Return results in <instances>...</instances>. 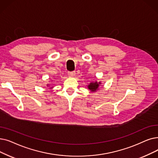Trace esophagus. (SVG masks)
<instances>
[{
    "mask_svg": "<svg viewBox=\"0 0 158 158\" xmlns=\"http://www.w3.org/2000/svg\"><path fill=\"white\" fill-rule=\"evenodd\" d=\"M68 75H69L70 77H73L74 75H75V72H69L68 73Z\"/></svg>",
    "mask_w": 158,
    "mask_h": 158,
    "instance_id": "1",
    "label": "esophagus"
}]
</instances>
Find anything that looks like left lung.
<instances>
[{"label": "left lung", "instance_id": "1", "mask_svg": "<svg viewBox=\"0 0 158 158\" xmlns=\"http://www.w3.org/2000/svg\"><path fill=\"white\" fill-rule=\"evenodd\" d=\"M100 84H101L100 82L99 83H98V82H95V83H90V85H89L88 86L89 90H90L92 92H95L98 90V88H99V86Z\"/></svg>", "mask_w": 158, "mask_h": 158}]
</instances>
